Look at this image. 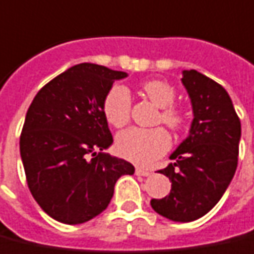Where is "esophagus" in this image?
<instances>
[{
  "label": "esophagus",
  "mask_w": 254,
  "mask_h": 254,
  "mask_svg": "<svg viewBox=\"0 0 254 254\" xmlns=\"http://www.w3.org/2000/svg\"><path fill=\"white\" fill-rule=\"evenodd\" d=\"M134 172H136V175H137V176L147 177V176H150V175H151V172L141 169V168H136V170H134Z\"/></svg>",
  "instance_id": "esophagus-1"
}]
</instances>
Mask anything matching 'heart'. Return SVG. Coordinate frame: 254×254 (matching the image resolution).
Here are the masks:
<instances>
[{"label": "heart", "mask_w": 254, "mask_h": 254, "mask_svg": "<svg viewBox=\"0 0 254 254\" xmlns=\"http://www.w3.org/2000/svg\"><path fill=\"white\" fill-rule=\"evenodd\" d=\"M144 95L161 110V121L170 129H180L184 122L182 111L173 106L175 89L161 79H150L141 84ZM132 97L122 85H114L104 97L103 113L110 125L122 127L130 120ZM169 133L164 127H129L121 132L115 140L118 154L127 161L139 165H150L162 157L170 147Z\"/></svg>", "instance_id": "obj_1"}]
</instances>
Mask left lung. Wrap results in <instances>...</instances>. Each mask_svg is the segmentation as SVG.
<instances>
[{
    "mask_svg": "<svg viewBox=\"0 0 254 254\" xmlns=\"http://www.w3.org/2000/svg\"><path fill=\"white\" fill-rule=\"evenodd\" d=\"M194 120L169 164L159 170L172 182L169 195L151 199L152 209L166 219L189 223L220 201L238 165L241 121L227 90L196 70H184Z\"/></svg>",
    "mask_w": 254,
    "mask_h": 254,
    "instance_id": "8db88e82",
    "label": "left lung"
}]
</instances>
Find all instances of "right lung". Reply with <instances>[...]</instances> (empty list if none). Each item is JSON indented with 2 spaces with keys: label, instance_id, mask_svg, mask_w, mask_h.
Here are the masks:
<instances>
[{
  "label": "right lung",
  "instance_id": "add662e5",
  "mask_svg": "<svg viewBox=\"0 0 254 254\" xmlns=\"http://www.w3.org/2000/svg\"><path fill=\"white\" fill-rule=\"evenodd\" d=\"M104 65L81 63L53 78L30 104L20 136L28 189L41 209L64 224H81L109 206L132 164L104 152L113 136L103 113L117 79Z\"/></svg>",
  "mask_w": 254,
  "mask_h": 254
}]
</instances>
